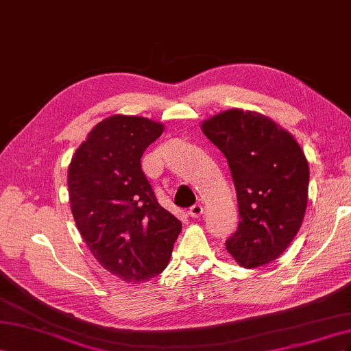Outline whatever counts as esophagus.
Wrapping results in <instances>:
<instances>
[{"label": "esophagus", "mask_w": 351, "mask_h": 351, "mask_svg": "<svg viewBox=\"0 0 351 351\" xmlns=\"http://www.w3.org/2000/svg\"><path fill=\"white\" fill-rule=\"evenodd\" d=\"M188 215L191 216L193 219H198L199 216L203 215V207L199 206V204H194L191 208H189V212H188Z\"/></svg>", "instance_id": "1"}]
</instances>
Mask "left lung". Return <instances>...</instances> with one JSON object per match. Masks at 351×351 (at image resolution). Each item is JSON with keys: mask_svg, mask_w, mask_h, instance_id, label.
I'll return each mask as SVG.
<instances>
[{"mask_svg": "<svg viewBox=\"0 0 351 351\" xmlns=\"http://www.w3.org/2000/svg\"><path fill=\"white\" fill-rule=\"evenodd\" d=\"M228 160L239 222L226 250L247 269L274 262L291 244L307 206L308 165L293 135L274 120L232 108L202 125Z\"/></svg>", "mask_w": 351, "mask_h": 351, "instance_id": "1", "label": "left lung"}]
</instances>
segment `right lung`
<instances>
[{
  "label": "right lung",
  "instance_id": "add662e5",
  "mask_svg": "<svg viewBox=\"0 0 351 351\" xmlns=\"http://www.w3.org/2000/svg\"><path fill=\"white\" fill-rule=\"evenodd\" d=\"M163 125L112 116L76 149L67 172L70 207L91 253L126 282H144L169 263L182 223L158 204L141 169Z\"/></svg>",
  "mask_w": 351,
  "mask_h": 351
}]
</instances>
